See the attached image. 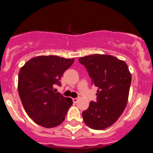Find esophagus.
<instances>
[{
  "instance_id": "1",
  "label": "esophagus",
  "mask_w": 153,
  "mask_h": 153,
  "mask_svg": "<svg viewBox=\"0 0 153 153\" xmlns=\"http://www.w3.org/2000/svg\"><path fill=\"white\" fill-rule=\"evenodd\" d=\"M78 100H79V99H78V98H74V99H73V102H74V103H76V102H78Z\"/></svg>"
}]
</instances>
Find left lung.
Returning a JSON list of instances; mask_svg holds the SVG:
<instances>
[{
    "instance_id": "1",
    "label": "left lung",
    "mask_w": 153,
    "mask_h": 153,
    "mask_svg": "<svg viewBox=\"0 0 153 153\" xmlns=\"http://www.w3.org/2000/svg\"><path fill=\"white\" fill-rule=\"evenodd\" d=\"M99 88L97 102H90L82 117L86 126L97 130L108 128L120 118L126 106L132 76L126 63L107 54L79 58Z\"/></svg>"
}]
</instances>
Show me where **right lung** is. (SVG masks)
<instances>
[{
  "instance_id": "add662e5",
  "label": "right lung",
  "mask_w": 153,
  "mask_h": 153,
  "mask_svg": "<svg viewBox=\"0 0 153 153\" xmlns=\"http://www.w3.org/2000/svg\"><path fill=\"white\" fill-rule=\"evenodd\" d=\"M74 59L58 56L31 58L20 69L17 89L23 106L36 124L45 128L60 125L64 120L72 99L55 93L60 78Z\"/></svg>"
}]
</instances>
